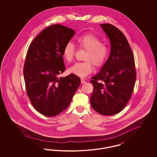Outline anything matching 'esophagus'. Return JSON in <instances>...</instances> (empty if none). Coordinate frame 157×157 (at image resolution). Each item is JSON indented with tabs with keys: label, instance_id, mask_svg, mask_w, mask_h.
Wrapping results in <instances>:
<instances>
[{
	"label": "esophagus",
	"instance_id": "34e87169",
	"mask_svg": "<svg viewBox=\"0 0 157 157\" xmlns=\"http://www.w3.org/2000/svg\"><path fill=\"white\" fill-rule=\"evenodd\" d=\"M81 82L82 84H83V83H85L86 82V81H85V80L84 79H82H82H81Z\"/></svg>",
	"mask_w": 157,
	"mask_h": 157
}]
</instances>
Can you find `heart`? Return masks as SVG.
Listing matches in <instances>:
<instances>
[{
	"label": "heart",
	"mask_w": 157,
	"mask_h": 157,
	"mask_svg": "<svg viewBox=\"0 0 157 157\" xmlns=\"http://www.w3.org/2000/svg\"><path fill=\"white\" fill-rule=\"evenodd\" d=\"M76 43L78 46L86 51L83 59L85 61L76 63L68 69L69 73L80 76L85 77L93 71V64L96 67L104 65L109 55V48L102 43L100 39L92 34H88L78 37ZM75 48L71 42L65 45L62 56L67 62H72L75 56Z\"/></svg>",
	"instance_id": "obj_1"
}]
</instances>
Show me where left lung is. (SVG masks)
<instances>
[{"label":"left lung","instance_id":"1","mask_svg":"<svg viewBox=\"0 0 157 157\" xmlns=\"http://www.w3.org/2000/svg\"><path fill=\"white\" fill-rule=\"evenodd\" d=\"M100 26L111 42V53L101 72L90 81L94 86L90 101L99 113L113 115L125 108L133 92L136 78L134 57L119 29L109 23Z\"/></svg>","mask_w":157,"mask_h":157}]
</instances>
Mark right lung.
Wrapping results in <instances>:
<instances>
[{
  "label": "right lung",
  "mask_w": 157,
  "mask_h": 157,
  "mask_svg": "<svg viewBox=\"0 0 157 157\" xmlns=\"http://www.w3.org/2000/svg\"><path fill=\"white\" fill-rule=\"evenodd\" d=\"M75 30L59 24L42 30L31 43L23 67L26 90L37 112L54 117L69 105L81 84L79 77L70 74L59 77L65 67L63 49Z\"/></svg>",
  "instance_id": "obj_1"
}]
</instances>
